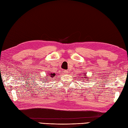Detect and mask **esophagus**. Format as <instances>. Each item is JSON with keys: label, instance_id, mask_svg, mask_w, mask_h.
<instances>
[{"label": "esophagus", "instance_id": "1", "mask_svg": "<svg viewBox=\"0 0 128 128\" xmlns=\"http://www.w3.org/2000/svg\"><path fill=\"white\" fill-rule=\"evenodd\" d=\"M64 73H66V74H68V73H69V71H68V70H65V71H64Z\"/></svg>", "mask_w": 128, "mask_h": 128}]
</instances>
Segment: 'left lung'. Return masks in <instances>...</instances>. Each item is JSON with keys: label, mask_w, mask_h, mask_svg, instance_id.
Instances as JSON below:
<instances>
[{"label": "left lung", "mask_w": 128, "mask_h": 128, "mask_svg": "<svg viewBox=\"0 0 128 128\" xmlns=\"http://www.w3.org/2000/svg\"><path fill=\"white\" fill-rule=\"evenodd\" d=\"M80 75H81V76H82V77H81L82 78H83L84 79L83 80H85L86 78H87V79H89V78H88V77L87 76V75H86V72H85V73H82V74H80ZM79 78H80V77H79Z\"/></svg>", "instance_id": "obj_1"}]
</instances>
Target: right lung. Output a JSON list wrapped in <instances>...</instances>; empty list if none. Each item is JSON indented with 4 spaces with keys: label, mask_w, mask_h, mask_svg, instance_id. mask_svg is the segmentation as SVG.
I'll return each instance as SVG.
<instances>
[{
    "label": "right lung",
    "mask_w": 128,
    "mask_h": 128,
    "mask_svg": "<svg viewBox=\"0 0 128 128\" xmlns=\"http://www.w3.org/2000/svg\"><path fill=\"white\" fill-rule=\"evenodd\" d=\"M48 76L49 78H50V79H51V78H55V77L56 76L55 73H53V72L52 73V72H49L48 74L46 75V76ZM44 80H44V81H43V82H44V81H47L48 80L47 78H44Z\"/></svg>",
    "instance_id": "1"
}]
</instances>
